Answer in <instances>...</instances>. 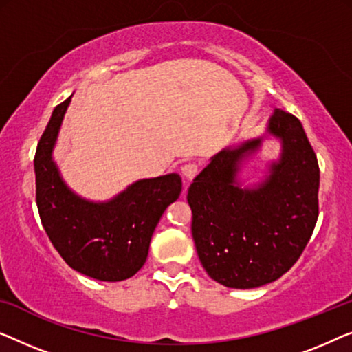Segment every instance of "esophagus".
<instances>
[{"label":"esophagus","instance_id":"esophagus-1","mask_svg":"<svg viewBox=\"0 0 352 352\" xmlns=\"http://www.w3.org/2000/svg\"><path fill=\"white\" fill-rule=\"evenodd\" d=\"M182 175L185 177L186 183H191L192 178L197 175V164H196V162H186V164L182 167Z\"/></svg>","mask_w":352,"mask_h":352}]
</instances>
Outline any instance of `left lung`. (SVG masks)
<instances>
[{"label":"left lung","mask_w":352,"mask_h":352,"mask_svg":"<svg viewBox=\"0 0 352 352\" xmlns=\"http://www.w3.org/2000/svg\"><path fill=\"white\" fill-rule=\"evenodd\" d=\"M270 133L282 140L280 161L256 190L236 185L237 167L261 140L212 157L188 188L191 234L212 279L254 289L287 273L303 254L319 215V164L300 120L276 110Z\"/></svg>","instance_id":"left-lung-1"}]
</instances>
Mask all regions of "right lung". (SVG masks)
I'll list each match as a JSON object with an SVG mask.
<instances>
[{
  "label": "right lung",
  "instance_id": "add662e5",
  "mask_svg": "<svg viewBox=\"0 0 352 352\" xmlns=\"http://www.w3.org/2000/svg\"><path fill=\"white\" fill-rule=\"evenodd\" d=\"M68 103L70 97L54 108L34 155L39 219L70 268L97 280H124L145 265L153 231L180 196L182 180L177 174L146 178L103 204L73 195L52 161Z\"/></svg>",
  "mask_w": 352,
  "mask_h": 352
}]
</instances>
